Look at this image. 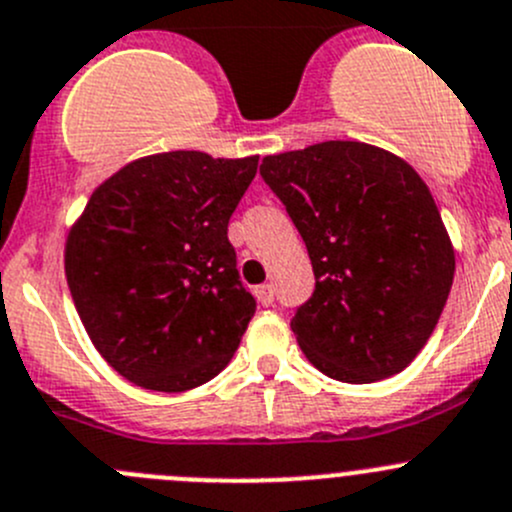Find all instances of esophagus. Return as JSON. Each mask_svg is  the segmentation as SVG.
<instances>
[{"label": "esophagus", "mask_w": 512, "mask_h": 512, "mask_svg": "<svg viewBox=\"0 0 512 512\" xmlns=\"http://www.w3.org/2000/svg\"><path fill=\"white\" fill-rule=\"evenodd\" d=\"M255 295H257V300L262 302V305H272V302H275V287H272V285H260L255 290Z\"/></svg>", "instance_id": "34e87169"}]
</instances>
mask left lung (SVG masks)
<instances>
[{"label": "left lung", "instance_id": "8db88e82", "mask_svg": "<svg viewBox=\"0 0 512 512\" xmlns=\"http://www.w3.org/2000/svg\"><path fill=\"white\" fill-rule=\"evenodd\" d=\"M315 270L292 317L307 360L332 380L405 370L440 320L455 252L428 185L365 142H320L262 160Z\"/></svg>", "mask_w": 512, "mask_h": 512}]
</instances>
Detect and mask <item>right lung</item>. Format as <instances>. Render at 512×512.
<instances>
[{
    "label": "right lung",
    "instance_id": "add662e5",
    "mask_svg": "<svg viewBox=\"0 0 512 512\" xmlns=\"http://www.w3.org/2000/svg\"><path fill=\"white\" fill-rule=\"evenodd\" d=\"M255 172L257 157H145L99 185L69 232L64 272L84 330L140 388H197L235 355L257 302L227 225Z\"/></svg>",
    "mask_w": 512,
    "mask_h": 512
}]
</instances>
